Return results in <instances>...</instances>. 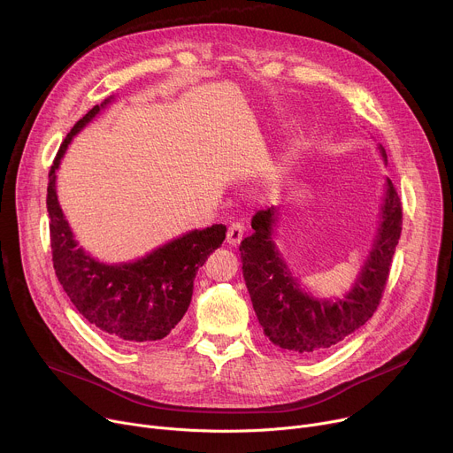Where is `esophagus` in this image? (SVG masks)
Masks as SVG:
<instances>
[{"instance_id": "1", "label": "esophagus", "mask_w": 453, "mask_h": 453, "mask_svg": "<svg viewBox=\"0 0 453 453\" xmlns=\"http://www.w3.org/2000/svg\"><path fill=\"white\" fill-rule=\"evenodd\" d=\"M242 238H243V226L240 222H233L227 229V243L236 247L242 242Z\"/></svg>"}]
</instances>
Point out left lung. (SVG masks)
I'll use <instances>...</instances> for the list:
<instances>
[{"label":"left lung","mask_w":453,"mask_h":453,"mask_svg":"<svg viewBox=\"0 0 453 453\" xmlns=\"http://www.w3.org/2000/svg\"><path fill=\"white\" fill-rule=\"evenodd\" d=\"M378 150L387 166L385 149L378 145ZM278 222L280 210L274 206L252 217L254 233L240 243L243 280L265 337L290 355H319L372 317L402 234V203L391 179L385 177L372 245L342 297H317L301 285L274 242Z\"/></svg>","instance_id":"1"}]
</instances>
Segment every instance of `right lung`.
<instances>
[{
  "label": "right lung",
  "instance_id": "right-lung-1",
  "mask_svg": "<svg viewBox=\"0 0 453 453\" xmlns=\"http://www.w3.org/2000/svg\"><path fill=\"white\" fill-rule=\"evenodd\" d=\"M114 96L95 105L79 119L62 142L48 173L46 208L53 269L79 313L105 335L149 344L165 339L186 313L193 280L208 256L226 238V226L188 231L133 262L105 264L96 260L75 240L57 197V170L72 140L104 111Z\"/></svg>",
  "mask_w": 453,
  "mask_h": 453
}]
</instances>
